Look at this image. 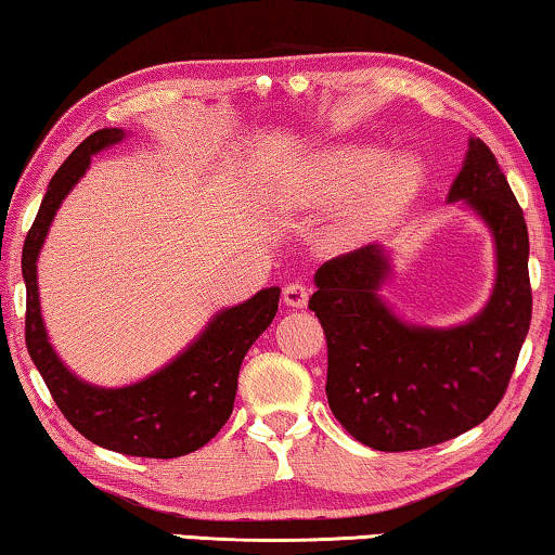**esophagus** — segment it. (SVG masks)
<instances>
[{
  "instance_id": "1",
  "label": "esophagus",
  "mask_w": 555,
  "mask_h": 555,
  "mask_svg": "<svg viewBox=\"0 0 555 555\" xmlns=\"http://www.w3.org/2000/svg\"><path fill=\"white\" fill-rule=\"evenodd\" d=\"M284 304L292 306V309H304L309 304V286L299 284V281L284 286Z\"/></svg>"
}]
</instances>
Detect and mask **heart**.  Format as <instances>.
<instances>
[{"label": "heart", "mask_w": 555, "mask_h": 555, "mask_svg": "<svg viewBox=\"0 0 555 555\" xmlns=\"http://www.w3.org/2000/svg\"><path fill=\"white\" fill-rule=\"evenodd\" d=\"M416 177V164L409 156H391L384 162L376 149H334L317 162V179H313V198L321 204L352 202L344 211L341 227L346 234H359L363 224L386 209L393 198Z\"/></svg>", "instance_id": "b5f03b06"}]
</instances>
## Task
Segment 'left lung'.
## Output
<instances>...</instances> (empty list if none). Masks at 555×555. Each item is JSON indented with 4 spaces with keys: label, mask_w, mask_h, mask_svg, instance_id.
<instances>
[{
    "label": "left lung",
    "mask_w": 555,
    "mask_h": 555,
    "mask_svg": "<svg viewBox=\"0 0 555 555\" xmlns=\"http://www.w3.org/2000/svg\"><path fill=\"white\" fill-rule=\"evenodd\" d=\"M493 234L491 299L466 324L436 328L396 317L378 294L391 274L384 246L336 256L313 274L309 309L326 334V396L334 416L376 451L443 443L491 416L506 393L531 326L528 229L514 192L481 139L449 189Z\"/></svg>",
    "instance_id": "8db88e82"
}]
</instances>
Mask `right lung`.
I'll return each instance as SVG.
<instances>
[{
    "label": "right lung",
    "mask_w": 555,
    "mask_h": 555,
    "mask_svg": "<svg viewBox=\"0 0 555 555\" xmlns=\"http://www.w3.org/2000/svg\"><path fill=\"white\" fill-rule=\"evenodd\" d=\"M127 139L124 129H99L69 154L49 181L22 249L27 284V349L64 418L102 449L142 459H177L209 443L234 409L238 369L279 309V286L214 313L184 351L142 382L104 388L74 376L49 344L39 306L37 259L66 194L85 177L92 156Z\"/></svg>",
    "instance_id": "1"
}]
</instances>
